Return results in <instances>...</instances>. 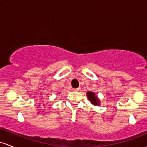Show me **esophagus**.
Listing matches in <instances>:
<instances>
[{
	"label": "esophagus",
	"instance_id": "34e87169",
	"mask_svg": "<svg viewBox=\"0 0 147 147\" xmlns=\"http://www.w3.org/2000/svg\"><path fill=\"white\" fill-rule=\"evenodd\" d=\"M73 90H74V91H75V92H78V91H79V90H80V88H75V89H73Z\"/></svg>",
	"mask_w": 147,
	"mask_h": 147
}]
</instances>
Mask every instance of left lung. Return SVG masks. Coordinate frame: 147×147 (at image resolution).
Wrapping results in <instances>:
<instances>
[{
  "label": "left lung",
  "instance_id": "left-lung-1",
  "mask_svg": "<svg viewBox=\"0 0 147 147\" xmlns=\"http://www.w3.org/2000/svg\"><path fill=\"white\" fill-rule=\"evenodd\" d=\"M87 98H89V100L91 101V103L94 105H99L100 104V101L98 100V98H97L96 96H95V94L94 92H88L87 93Z\"/></svg>",
  "mask_w": 147,
  "mask_h": 147
}]
</instances>
